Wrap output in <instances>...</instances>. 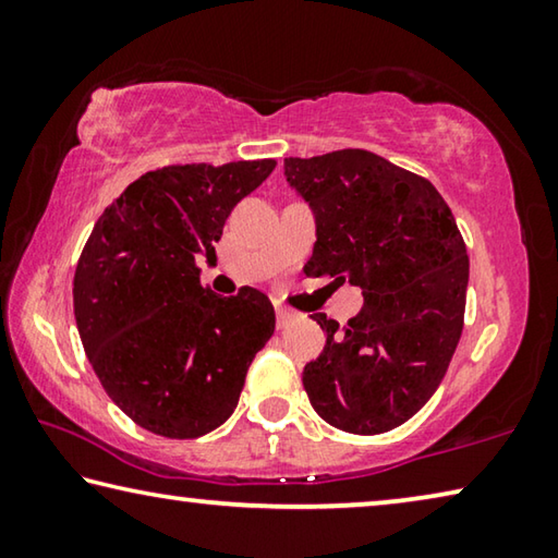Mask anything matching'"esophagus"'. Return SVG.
I'll list each match as a JSON object with an SVG mask.
<instances>
[{"instance_id": "esophagus-1", "label": "esophagus", "mask_w": 558, "mask_h": 558, "mask_svg": "<svg viewBox=\"0 0 558 558\" xmlns=\"http://www.w3.org/2000/svg\"><path fill=\"white\" fill-rule=\"evenodd\" d=\"M300 319V315L298 313H292V310H288V307H278L276 310V323H278V329H288V327H292Z\"/></svg>"}]
</instances>
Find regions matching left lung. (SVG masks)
<instances>
[{
	"instance_id": "left-lung-1",
	"label": "left lung",
	"mask_w": 558,
	"mask_h": 558,
	"mask_svg": "<svg viewBox=\"0 0 558 558\" xmlns=\"http://www.w3.org/2000/svg\"><path fill=\"white\" fill-rule=\"evenodd\" d=\"M286 179L315 216L305 276L362 288L359 315L325 313V349L302 386L329 426L376 436L418 413L462 332L470 263L448 204L428 179L366 149L286 159Z\"/></svg>"
}]
</instances>
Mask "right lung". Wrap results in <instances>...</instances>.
<instances>
[{
    "instance_id": "1",
    "label": "right lung",
    "mask_w": 558,
    "mask_h": 558,
    "mask_svg": "<svg viewBox=\"0 0 558 558\" xmlns=\"http://www.w3.org/2000/svg\"><path fill=\"white\" fill-rule=\"evenodd\" d=\"M276 162L162 167L135 179L90 231L73 313L93 372L118 409L165 438H199L229 418L245 372L276 329L256 288L221 298L196 258H216L223 223Z\"/></svg>"
}]
</instances>
